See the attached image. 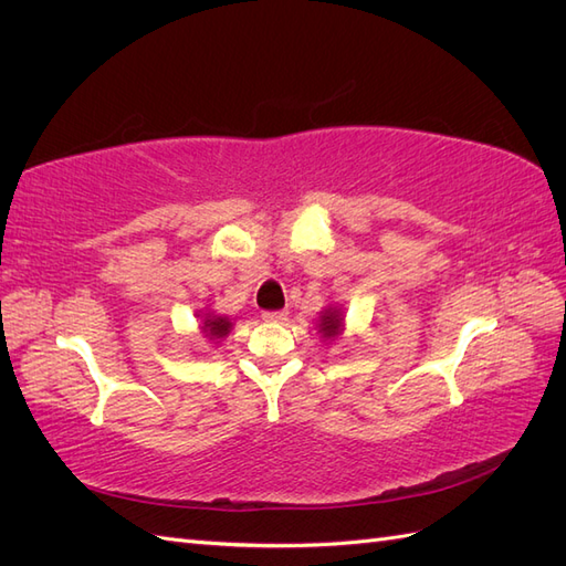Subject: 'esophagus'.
I'll return each instance as SVG.
<instances>
[{
  "instance_id": "obj_1",
  "label": "esophagus",
  "mask_w": 566,
  "mask_h": 566,
  "mask_svg": "<svg viewBox=\"0 0 566 566\" xmlns=\"http://www.w3.org/2000/svg\"><path fill=\"white\" fill-rule=\"evenodd\" d=\"M262 318H264V321H271V323H283V321L287 318V314H285V312H264Z\"/></svg>"
}]
</instances>
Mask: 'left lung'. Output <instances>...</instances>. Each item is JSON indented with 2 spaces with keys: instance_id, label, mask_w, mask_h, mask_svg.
<instances>
[{
  "instance_id": "obj_1",
  "label": "left lung",
  "mask_w": 566,
  "mask_h": 566,
  "mask_svg": "<svg viewBox=\"0 0 566 566\" xmlns=\"http://www.w3.org/2000/svg\"><path fill=\"white\" fill-rule=\"evenodd\" d=\"M316 328L325 342L337 339L342 331H345V312H342V306H325L318 316Z\"/></svg>"
}]
</instances>
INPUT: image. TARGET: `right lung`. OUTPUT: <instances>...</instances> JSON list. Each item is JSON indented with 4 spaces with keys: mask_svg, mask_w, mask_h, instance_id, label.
Wrapping results in <instances>:
<instances>
[{
    "mask_svg": "<svg viewBox=\"0 0 566 566\" xmlns=\"http://www.w3.org/2000/svg\"><path fill=\"white\" fill-rule=\"evenodd\" d=\"M198 318H200L202 335L208 339H214V342L224 339L233 328V323H231L229 316H217L212 312H202V314H198Z\"/></svg>",
    "mask_w": 566,
    "mask_h": 566,
    "instance_id": "add662e5",
    "label": "right lung"
}]
</instances>
